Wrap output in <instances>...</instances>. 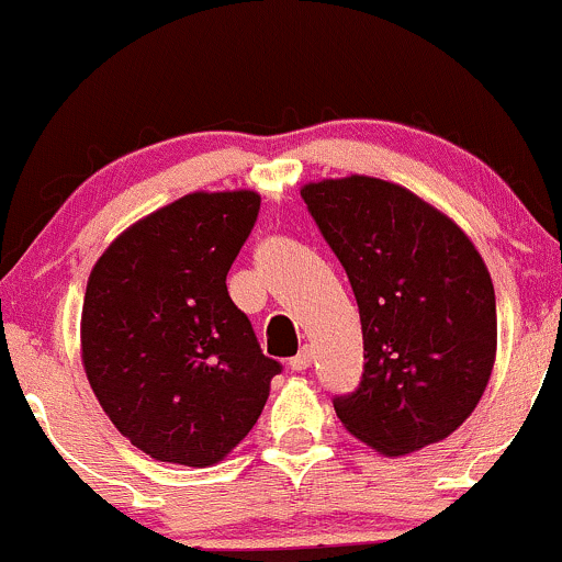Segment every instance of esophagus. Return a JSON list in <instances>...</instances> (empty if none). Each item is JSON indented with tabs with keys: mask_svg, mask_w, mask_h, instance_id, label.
I'll return each instance as SVG.
<instances>
[{
	"mask_svg": "<svg viewBox=\"0 0 562 562\" xmlns=\"http://www.w3.org/2000/svg\"><path fill=\"white\" fill-rule=\"evenodd\" d=\"M311 362H314V351H311L308 346H303V349H300L297 355L289 360V368H292V370H308Z\"/></svg>",
	"mask_w": 562,
	"mask_h": 562,
	"instance_id": "34e87169",
	"label": "esophagus"
}]
</instances>
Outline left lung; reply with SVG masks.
Listing matches in <instances>:
<instances>
[{"label": "left lung", "instance_id": "1", "mask_svg": "<svg viewBox=\"0 0 562 562\" xmlns=\"http://www.w3.org/2000/svg\"><path fill=\"white\" fill-rule=\"evenodd\" d=\"M355 289L366 370L333 401L381 454L443 441L482 401L495 366V289L482 254L438 207L381 178L300 189Z\"/></svg>", "mask_w": 562, "mask_h": 562}]
</instances>
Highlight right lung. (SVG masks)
<instances>
[{"mask_svg":"<svg viewBox=\"0 0 562 562\" xmlns=\"http://www.w3.org/2000/svg\"><path fill=\"white\" fill-rule=\"evenodd\" d=\"M257 213L248 189L187 194L132 224L91 270L80 316L86 375L121 436L154 460H224L281 373L227 292Z\"/></svg>","mask_w":562,"mask_h":562,"instance_id":"right-lung-1","label":"right lung"}]
</instances>
